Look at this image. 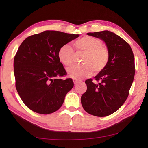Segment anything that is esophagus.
<instances>
[{
	"instance_id": "obj_1",
	"label": "esophagus",
	"mask_w": 148,
	"mask_h": 148,
	"mask_svg": "<svg viewBox=\"0 0 148 148\" xmlns=\"http://www.w3.org/2000/svg\"><path fill=\"white\" fill-rule=\"evenodd\" d=\"M73 82H74V84L75 85H76V84H77L79 82V79H73Z\"/></svg>"
}]
</instances>
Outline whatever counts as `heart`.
<instances>
[{
  "instance_id": "1",
  "label": "heart",
  "mask_w": 148,
  "mask_h": 148,
  "mask_svg": "<svg viewBox=\"0 0 148 148\" xmlns=\"http://www.w3.org/2000/svg\"><path fill=\"white\" fill-rule=\"evenodd\" d=\"M74 46L77 53H84L82 61L84 64L74 65L67 69V74L70 77L82 79L90 76L92 70L95 73H99L106 66L109 57L108 50L100 39L84 36L74 42ZM58 57L64 65L70 66L74 59L73 50L69 44H64L59 49Z\"/></svg>"
}]
</instances>
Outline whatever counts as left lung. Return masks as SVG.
<instances>
[{
    "instance_id": "left-lung-1",
    "label": "left lung",
    "mask_w": 148,
    "mask_h": 148,
    "mask_svg": "<svg viewBox=\"0 0 148 148\" xmlns=\"http://www.w3.org/2000/svg\"><path fill=\"white\" fill-rule=\"evenodd\" d=\"M89 36L104 42L108 50V61L94 78L86 81V92L81 102L87 113L105 117L114 113L126 101L133 82L134 57L130 45L114 32L103 31L88 32Z\"/></svg>"
}]
</instances>
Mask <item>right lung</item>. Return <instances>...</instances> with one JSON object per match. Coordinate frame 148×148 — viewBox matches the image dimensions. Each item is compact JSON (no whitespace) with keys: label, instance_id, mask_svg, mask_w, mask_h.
Instances as JSON below:
<instances>
[{"label":"right lung","instance_id":"add662e5","mask_svg":"<svg viewBox=\"0 0 148 148\" xmlns=\"http://www.w3.org/2000/svg\"><path fill=\"white\" fill-rule=\"evenodd\" d=\"M79 36L45 31L29 36L20 45L14 60L17 92L24 104L36 113L49 114L58 110L74 86L60 62V47Z\"/></svg>","mask_w":148,"mask_h":148}]
</instances>
